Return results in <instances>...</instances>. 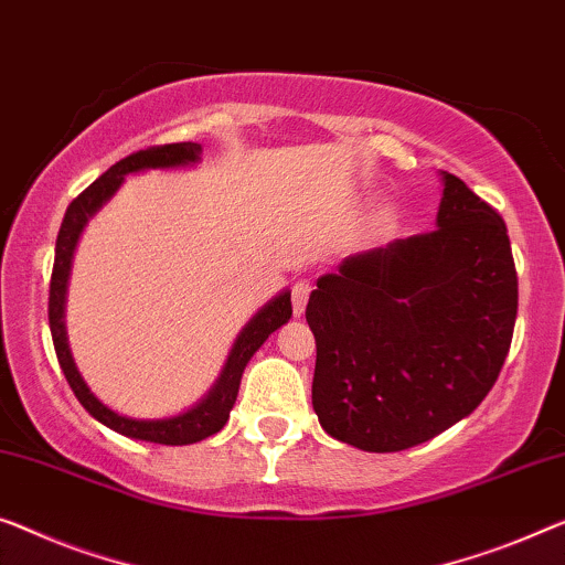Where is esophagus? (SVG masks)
Masks as SVG:
<instances>
[{"mask_svg": "<svg viewBox=\"0 0 565 565\" xmlns=\"http://www.w3.org/2000/svg\"><path fill=\"white\" fill-rule=\"evenodd\" d=\"M309 294H311V284L307 279H301L291 286V307H294V315H305L307 309V301H309Z\"/></svg>", "mask_w": 565, "mask_h": 565, "instance_id": "1", "label": "esophagus"}]
</instances>
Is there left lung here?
Wrapping results in <instances>:
<instances>
[{"instance_id": "left-lung-1", "label": "left lung", "mask_w": 565, "mask_h": 565, "mask_svg": "<svg viewBox=\"0 0 565 565\" xmlns=\"http://www.w3.org/2000/svg\"><path fill=\"white\" fill-rule=\"evenodd\" d=\"M436 225L350 256L311 291V406L337 441L411 449L498 383L518 317L508 228L457 174H444Z\"/></svg>"}]
</instances>
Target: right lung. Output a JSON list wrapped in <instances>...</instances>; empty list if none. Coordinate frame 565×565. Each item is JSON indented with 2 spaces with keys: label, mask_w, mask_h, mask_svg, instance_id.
I'll return each instance as SVG.
<instances>
[{
  "label": "right lung",
  "mask_w": 565,
  "mask_h": 565,
  "mask_svg": "<svg viewBox=\"0 0 565 565\" xmlns=\"http://www.w3.org/2000/svg\"><path fill=\"white\" fill-rule=\"evenodd\" d=\"M200 154V145H192V141H180V145H159V147H149V149H139L134 154L124 157L121 162H116L114 167L98 177L94 184H88L86 190L75 198L71 205L65 210L61 233H57V243H55V264H53V276H50V297H47V319H50V334H53V344H55V355L57 363L63 367V375L67 385H71L75 398L81 401V406L88 411L90 416L100 424L114 428L116 434L131 436V439H141V441H154V444H164V446H182V444H195L207 439L221 431L228 420V414L235 403V395H238V385H241V375L243 367L254 352L266 342V337L279 330L281 324L289 322L291 317V294H281L279 299H274L271 305L264 307L258 311V317L250 322L243 334L235 342V348L228 358V365H225L221 381L213 388V393L207 395L205 401L195 406L188 414L174 416V418H164V420H134L114 414L111 408H106L94 393L86 388L83 377L78 375V370L73 365L71 350H67V340H65V327H63V305H65V281H67V271H71V258H73V248L75 241L86 225L88 215L96 213V207H100V202L108 200L119 188L124 174L129 172H139V170H154V167H177V164H188L195 162Z\"/></svg>",
  "instance_id": "1"
}]
</instances>
